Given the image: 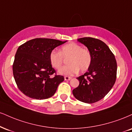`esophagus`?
Returning <instances> with one entry per match:
<instances>
[{
  "label": "esophagus",
  "instance_id": "34e87169",
  "mask_svg": "<svg viewBox=\"0 0 132 132\" xmlns=\"http://www.w3.org/2000/svg\"><path fill=\"white\" fill-rule=\"evenodd\" d=\"M72 79V77H68V76H65L64 77V80H70Z\"/></svg>",
  "mask_w": 132,
  "mask_h": 132
}]
</instances>
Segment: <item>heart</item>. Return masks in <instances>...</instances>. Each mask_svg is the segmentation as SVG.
Returning a JSON list of instances; mask_svg holds the SVG:
<instances>
[{
  "instance_id": "obj_1",
  "label": "heart",
  "mask_w": 132,
  "mask_h": 132,
  "mask_svg": "<svg viewBox=\"0 0 132 132\" xmlns=\"http://www.w3.org/2000/svg\"><path fill=\"white\" fill-rule=\"evenodd\" d=\"M69 57L67 66L60 68L64 58ZM49 60L52 66L58 69L59 74L64 76H73L79 72V69L84 72L90 67L92 62V55L90 51L82 48L76 43H69L61 48L60 52L52 50L49 55Z\"/></svg>"
}]
</instances>
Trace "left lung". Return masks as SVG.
Here are the masks:
<instances>
[{
  "mask_svg": "<svg viewBox=\"0 0 132 132\" xmlns=\"http://www.w3.org/2000/svg\"><path fill=\"white\" fill-rule=\"evenodd\" d=\"M77 41L90 51L92 62L88 71L77 78L79 85L72 90L73 95L82 102H97L108 93L115 84L116 60L108 46L99 39L83 37Z\"/></svg>",
  "mask_w": 132,
  "mask_h": 132,
  "instance_id": "1",
  "label": "left lung"
}]
</instances>
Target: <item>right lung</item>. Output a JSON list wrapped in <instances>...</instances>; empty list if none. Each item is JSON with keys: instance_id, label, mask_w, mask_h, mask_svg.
<instances>
[{"instance_id": "1", "label": "right lung", "mask_w": 132, "mask_h": 132, "mask_svg": "<svg viewBox=\"0 0 132 132\" xmlns=\"http://www.w3.org/2000/svg\"><path fill=\"white\" fill-rule=\"evenodd\" d=\"M66 41L37 38L18 47L13 64V73L20 91L28 97L44 100L52 97L59 84L64 80L63 76L55 75L49 55L56 47Z\"/></svg>"}]
</instances>
